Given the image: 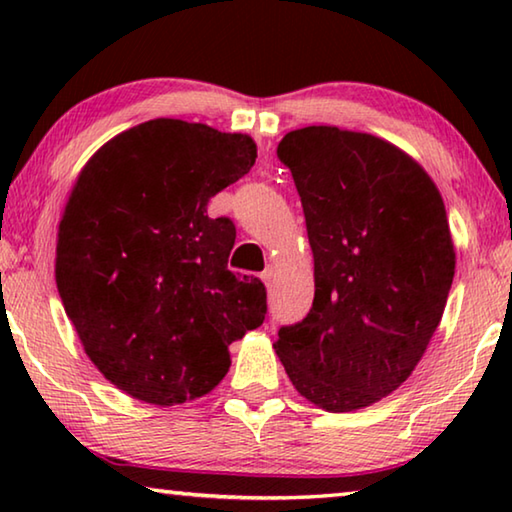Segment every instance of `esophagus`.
Segmentation results:
<instances>
[{
  "mask_svg": "<svg viewBox=\"0 0 512 512\" xmlns=\"http://www.w3.org/2000/svg\"><path fill=\"white\" fill-rule=\"evenodd\" d=\"M262 280H264L266 287H271L273 280H275V271H273V268H268V271L262 273Z\"/></svg>",
  "mask_w": 512,
  "mask_h": 512,
  "instance_id": "obj_1",
  "label": "esophagus"
}]
</instances>
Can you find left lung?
<instances>
[{
    "label": "left lung",
    "instance_id": "obj_1",
    "mask_svg": "<svg viewBox=\"0 0 512 512\" xmlns=\"http://www.w3.org/2000/svg\"><path fill=\"white\" fill-rule=\"evenodd\" d=\"M277 158L305 210L316 291L273 348L305 400L357 411L409 379L443 318L456 268L443 196L409 153L370 133L298 128Z\"/></svg>",
    "mask_w": 512,
    "mask_h": 512
}]
</instances>
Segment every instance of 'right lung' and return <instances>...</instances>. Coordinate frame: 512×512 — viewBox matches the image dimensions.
<instances>
[{
	"instance_id": "obj_1",
	"label": "right lung",
	"mask_w": 512,
	"mask_h": 512,
	"mask_svg": "<svg viewBox=\"0 0 512 512\" xmlns=\"http://www.w3.org/2000/svg\"><path fill=\"white\" fill-rule=\"evenodd\" d=\"M255 158L250 135L160 117L112 137L76 178L56 287L85 354L135 400L207 395L230 343L264 323V284L228 271L235 225L207 216Z\"/></svg>"
}]
</instances>
